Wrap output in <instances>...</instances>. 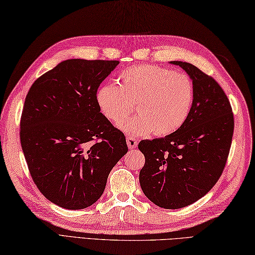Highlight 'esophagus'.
Wrapping results in <instances>:
<instances>
[{"label":"esophagus","mask_w":255,"mask_h":255,"mask_svg":"<svg viewBox=\"0 0 255 255\" xmlns=\"http://www.w3.org/2000/svg\"><path fill=\"white\" fill-rule=\"evenodd\" d=\"M127 144H128V148H135V147H137V139L132 137V136H128V137H127Z\"/></svg>","instance_id":"obj_1"}]
</instances>
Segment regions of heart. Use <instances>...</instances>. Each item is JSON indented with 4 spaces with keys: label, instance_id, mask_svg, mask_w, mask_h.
Listing matches in <instances>:
<instances>
[{
    "label": "heart",
    "instance_id": "heart-1",
    "mask_svg": "<svg viewBox=\"0 0 255 255\" xmlns=\"http://www.w3.org/2000/svg\"><path fill=\"white\" fill-rule=\"evenodd\" d=\"M119 86L107 84L96 92V101L109 121L120 126L135 110L122 129L131 135L154 132L165 136L179 129L188 119L195 99L190 78L155 65H139L123 70Z\"/></svg>",
    "mask_w": 255,
    "mask_h": 255
}]
</instances>
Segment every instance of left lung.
<instances>
[{"mask_svg":"<svg viewBox=\"0 0 255 255\" xmlns=\"http://www.w3.org/2000/svg\"><path fill=\"white\" fill-rule=\"evenodd\" d=\"M193 80L194 105L187 121L165 137L143 139L138 149L144 195L158 207L179 209L204 197L220 178L229 156L235 119L219 84L189 62L171 61Z\"/></svg>","mask_w":255,"mask_h":255,"instance_id":"obj_1","label":"left lung"}]
</instances>
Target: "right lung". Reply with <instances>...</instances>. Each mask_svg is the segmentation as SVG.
<instances>
[{
    "mask_svg": "<svg viewBox=\"0 0 255 255\" xmlns=\"http://www.w3.org/2000/svg\"><path fill=\"white\" fill-rule=\"evenodd\" d=\"M118 65L65 60L36 79L25 98L19 139L29 174L40 193L65 209L95 204L128 152L123 132L96 101L98 88Z\"/></svg>",
    "mask_w": 255,
    "mask_h": 255,
    "instance_id": "obj_1",
    "label": "right lung"
}]
</instances>
